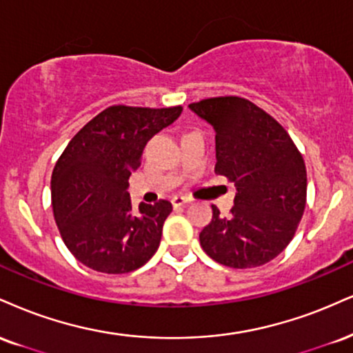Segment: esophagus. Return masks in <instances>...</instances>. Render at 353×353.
Instances as JSON below:
<instances>
[{
  "instance_id": "1",
  "label": "esophagus",
  "mask_w": 353,
  "mask_h": 353,
  "mask_svg": "<svg viewBox=\"0 0 353 353\" xmlns=\"http://www.w3.org/2000/svg\"><path fill=\"white\" fill-rule=\"evenodd\" d=\"M171 202L174 207H182V205H188V203L190 202V199L182 197V195H174V197L171 199Z\"/></svg>"
}]
</instances>
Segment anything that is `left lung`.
I'll return each instance as SVG.
<instances>
[{"label":"left lung","mask_w":353,"mask_h":353,"mask_svg":"<svg viewBox=\"0 0 353 353\" xmlns=\"http://www.w3.org/2000/svg\"><path fill=\"white\" fill-rule=\"evenodd\" d=\"M189 108L215 131V172L236 188L227 217L212 205L201 245L212 260L235 270L256 268L290 245L305 209L307 174L288 131L241 97H215Z\"/></svg>","instance_id":"1"}]
</instances>
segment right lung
I'll return each mask as SVG.
<instances>
[{
    "label": "right lung",
    "instance_id": "1",
    "mask_svg": "<svg viewBox=\"0 0 353 353\" xmlns=\"http://www.w3.org/2000/svg\"><path fill=\"white\" fill-rule=\"evenodd\" d=\"M181 105H113L92 118L63 150L50 177L54 219L69 252L107 274L141 268L159 248L171 202L139 203L128 194L146 143L179 118Z\"/></svg>",
    "mask_w": 353,
    "mask_h": 353
}]
</instances>
